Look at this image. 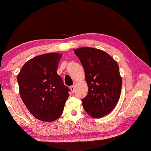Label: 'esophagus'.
Instances as JSON below:
<instances>
[{"label": "esophagus", "instance_id": "1", "mask_svg": "<svg viewBox=\"0 0 151 151\" xmlns=\"http://www.w3.org/2000/svg\"><path fill=\"white\" fill-rule=\"evenodd\" d=\"M75 85H73V86H70V91H71V92H72L73 93H74V92H75Z\"/></svg>", "mask_w": 151, "mask_h": 151}]
</instances>
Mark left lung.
I'll list each match as a JSON object with an SVG mask.
<instances>
[{
	"label": "left lung",
	"mask_w": 151,
	"mask_h": 151,
	"mask_svg": "<svg viewBox=\"0 0 151 151\" xmlns=\"http://www.w3.org/2000/svg\"><path fill=\"white\" fill-rule=\"evenodd\" d=\"M85 73L88 94L82 99L85 111L94 118L109 114L118 103L122 88L119 65L104 51L92 47L74 50Z\"/></svg>",
	"instance_id": "8db88e82"
}]
</instances>
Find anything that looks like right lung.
<instances>
[{"label": "right lung", "instance_id": "right-lung-1", "mask_svg": "<svg viewBox=\"0 0 151 151\" xmlns=\"http://www.w3.org/2000/svg\"><path fill=\"white\" fill-rule=\"evenodd\" d=\"M62 54L50 52L25 63L17 76L19 93L36 119L52 122L62 114L69 89L57 73Z\"/></svg>", "mask_w": 151, "mask_h": 151}]
</instances>
